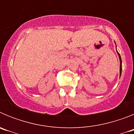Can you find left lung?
Listing matches in <instances>:
<instances>
[{"mask_svg":"<svg viewBox=\"0 0 134 134\" xmlns=\"http://www.w3.org/2000/svg\"><path fill=\"white\" fill-rule=\"evenodd\" d=\"M118 55H119V60H120V75L121 74V69H122V66H121V63H122V62H121V56L119 55V53L118 52Z\"/></svg>","mask_w":134,"mask_h":134,"instance_id":"1","label":"left lung"}]
</instances>
